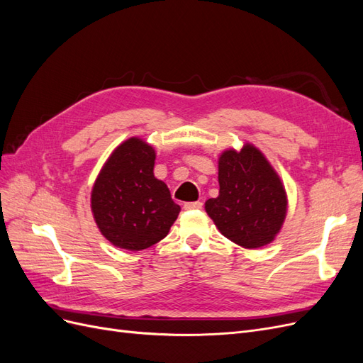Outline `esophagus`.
Here are the masks:
<instances>
[{
    "instance_id": "1",
    "label": "esophagus",
    "mask_w": 363,
    "mask_h": 363,
    "mask_svg": "<svg viewBox=\"0 0 363 363\" xmlns=\"http://www.w3.org/2000/svg\"><path fill=\"white\" fill-rule=\"evenodd\" d=\"M203 207L201 201H191V203H184L186 211H199V208Z\"/></svg>"
}]
</instances>
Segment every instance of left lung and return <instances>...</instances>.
I'll list each match as a JSON object with an SVG mask.
<instances>
[{
    "label": "left lung",
    "instance_id": "obj_1",
    "mask_svg": "<svg viewBox=\"0 0 363 363\" xmlns=\"http://www.w3.org/2000/svg\"><path fill=\"white\" fill-rule=\"evenodd\" d=\"M219 195L204 204L223 236L248 250L271 244L288 213V195L277 171L250 142L218 159Z\"/></svg>",
    "mask_w": 363,
    "mask_h": 363
}]
</instances>
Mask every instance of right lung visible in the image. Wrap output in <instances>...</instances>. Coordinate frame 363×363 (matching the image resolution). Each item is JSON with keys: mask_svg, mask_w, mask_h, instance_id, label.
<instances>
[{"mask_svg": "<svg viewBox=\"0 0 363 363\" xmlns=\"http://www.w3.org/2000/svg\"><path fill=\"white\" fill-rule=\"evenodd\" d=\"M156 150L138 136L112 151L92 186L91 211L112 245L140 251L169 233L180 213L168 186L155 177Z\"/></svg>", "mask_w": 363, "mask_h": 363, "instance_id": "right-lung-1", "label": "right lung"}]
</instances>
